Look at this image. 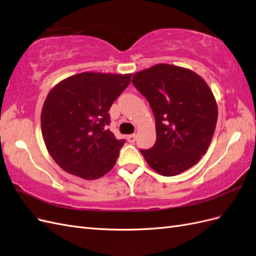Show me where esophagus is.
<instances>
[{"label":"esophagus","instance_id":"esophagus-1","mask_svg":"<svg viewBox=\"0 0 256 256\" xmlns=\"http://www.w3.org/2000/svg\"><path fill=\"white\" fill-rule=\"evenodd\" d=\"M127 140L129 143H134L136 140V134H130L127 136Z\"/></svg>","mask_w":256,"mask_h":256}]
</instances>
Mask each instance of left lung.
<instances>
[{
	"label": "left lung",
	"instance_id": "8db88e82",
	"mask_svg": "<svg viewBox=\"0 0 256 256\" xmlns=\"http://www.w3.org/2000/svg\"><path fill=\"white\" fill-rule=\"evenodd\" d=\"M132 83L156 120V143L140 150L148 166L164 176H175L196 164L208 150L218 118L207 83L190 69L168 64L134 74Z\"/></svg>",
	"mask_w": 256,
	"mask_h": 256
}]
</instances>
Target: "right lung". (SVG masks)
Returning a JSON list of instances; mask_svg holds the SVG:
<instances>
[{"instance_id":"obj_1","label":"right lung","mask_w":256,"mask_h":256,"mask_svg":"<svg viewBox=\"0 0 256 256\" xmlns=\"http://www.w3.org/2000/svg\"><path fill=\"white\" fill-rule=\"evenodd\" d=\"M129 74L82 72L54 86L42 110V132L53 160L65 172L97 180L111 171L125 140L109 129V110L128 86Z\"/></svg>"}]
</instances>
